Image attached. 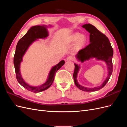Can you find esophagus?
<instances>
[{"mask_svg": "<svg viewBox=\"0 0 127 127\" xmlns=\"http://www.w3.org/2000/svg\"><path fill=\"white\" fill-rule=\"evenodd\" d=\"M67 61H73L74 60V58L72 56H69L67 58Z\"/></svg>", "mask_w": 127, "mask_h": 127, "instance_id": "obj_1", "label": "esophagus"}]
</instances>
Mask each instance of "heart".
Returning <instances> with one entry per match:
<instances>
[{
	"label": "heart",
	"mask_w": 127,
	"mask_h": 127,
	"mask_svg": "<svg viewBox=\"0 0 127 127\" xmlns=\"http://www.w3.org/2000/svg\"><path fill=\"white\" fill-rule=\"evenodd\" d=\"M76 40H77L76 45V47L79 48L85 45L86 42V38L85 36L81 35L80 33H76L72 37V41H75Z\"/></svg>",
	"instance_id": "heart-1"
}]
</instances>
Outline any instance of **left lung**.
I'll list each match as a JSON object with an SVG mask.
<instances>
[{"label": "left lung", "instance_id": "1", "mask_svg": "<svg viewBox=\"0 0 127 127\" xmlns=\"http://www.w3.org/2000/svg\"><path fill=\"white\" fill-rule=\"evenodd\" d=\"M82 27L85 28L90 33V43L85 48L82 49L78 51L77 54L76 55V58L79 61H81V63H83L86 60H88L94 58L98 60L105 61L107 64V69L109 71L108 75L101 86L94 88L84 87L79 85L77 80V76L80 69V66L74 64L75 70L73 74V77L76 86L80 90L86 92L96 91L104 87L109 81L112 73L113 48L108 38L98 31L94 26L90 24H86L83 25Z\"/></svg>", "mask_w": 127, "mask_h": 127}]
</instances>
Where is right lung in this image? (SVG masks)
I'll return each instance as SVG.
<instances>
[{
  "label": "right lung",
  "instance_id": "1",
  "mask_svg": "<svg viewBox=\"0 0 127 127\" xmlns=\"http://www.w3.org/2000/svg\"><path fill=\"white\" fill-rule=\"evenodd\" d=\"M47 28V26L45 25H37L31 28L25 35L23 36L18 42L14 57L15 70L18 82L26 90L34 93L43 91L50 87L54 80L55 76L57 71L59 70L65 63L64 60H61L56 66L53 67L49 72L47 80L40 86L35 87L30 86L26 83L23 79L20 72V64L23 60V57L30 45L34 41H36L37 39H44L48 36Z\"/></svg>",
  "mask_w": 127,
  "mask_h": 127
}]
</instances>
